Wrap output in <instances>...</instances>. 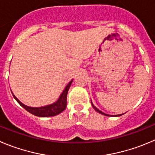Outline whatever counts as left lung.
I'll return each instance as SVG.
<instances>
[{
	"instance_id": "8db88e82",
	"label": "left lung",
	"mask_w": 155,
	"mask_h": 155,
	"mask_svg": "<svg viewBox=\"0 0 155 155\" xmlns=\"http://www.w3.org/2000/svg\"><path fill=\"white\" fill-rule=\"evenodd\" d=\"M91 104H92V107H93V108H94V110H95L96 111H97V112H98V113H101V114H102V115H104V116H111V115H109V114H107V113H103L102 111H101V110H98V109H97V107H96L95 106H94V104H93L92 101H91ZM122 115H123V114L115 115V116H122Z\"/></svg>"
}]
</instances>
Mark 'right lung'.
Listing matches in <instances>:
<instances>
[{"mask_svg":"<svg viewBox=\"0 0 155 155\" xmlns=\"http://www.w3.org/2000/svg\"><path fill=\"white\" fill-rule=\"evenodd\" d=\"M72 81H73V80H71L68 84L67 86L65 87L64 90L62 91V93L61 94L59 98L58 99V101H57L56 102L53 103V104H50V105L44 106V107H28V106H26L25 104H23V103L20 102L13 93L12 94L13 96H14V99L18 102V104H20L22 107H23L25 110H27L29 113H32V115L39 116V117H49V116H56V115H58L59 113H61V112H63L65 110L66 106H67V94L68 92L69 88H70V86L71 85Z\"/></svg>","mask_w":155,"mask_h":155,"instance_id":"1","label":"right lung"}]
</instances>
